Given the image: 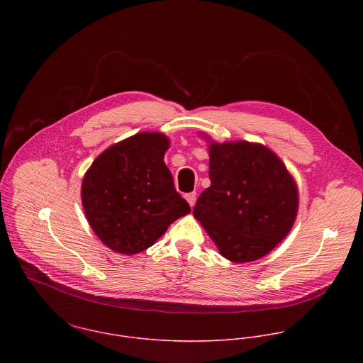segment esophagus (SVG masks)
Here are the masks:
<instances>
[{"instance_id": "34e87169", "label": "esophagus", "mask_w": 363, "mask_h": 363, "mask_svg": "<svg viewBox=\"0 0 363 363\" xmlns=\"http://www.w3.org/2000/svg\"><path fill=\"white\" fill-rule=\"evenodd\" d=\"M184 197H186L187 203L190 204V207H194V204H196V199H197V193H196V191H191V193H187Z\"/></svg>"}]
</instances>
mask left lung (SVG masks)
<instances>
[{
	"label": "left lung",
	"instance_id": "left-lung-1",
	"mask_svg": "<svg viewBox=\"0 0 363 363\" xmlns=\"http://www.w3.org/2000/svg\"><path fill=\"white\" fill-rule=\"evenodd\" d=\"M209 180L193 213L225 259H259L291 230L296 184L268 148L246 141L211 144Z\"/></svg>",
	"mask_w": 363,
	"mask_h": 363
}]
</instances>
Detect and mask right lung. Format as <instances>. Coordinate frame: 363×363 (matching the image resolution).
Returning <instances> with one entry per match:
<instances>
[{
    "label": "right lung",
    "mask_w": 363,
    "mask_h": 363,
    "mask_svg": "<svg viewBox=\"0 0 363 363\" xmlns=\"http://www.w3.org/2000/svg\"><path fill=\"white\" fill-rule=\"evenodd\" d=\"M169 141L140 133L98 156L82 182V206L107 247L137 255L151 247L177 218L190 212L163 162Z\"/></svg>",
    "instance_id": "1"
}]
</instances>
